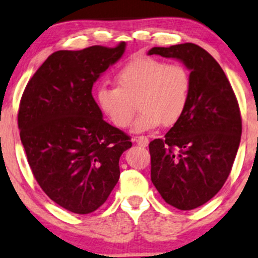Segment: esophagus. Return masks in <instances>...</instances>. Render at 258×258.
I'll use <instances>...</instances> for the list:
<instances>
[{"label":"esophagus","instance_id":"34e87169","mask_svg":"<svg viewBox=\"0 0 258 258\" xmlns=\"http://www.w3.org/2000/svg\"><path fill=\"white\" fill-rule=\"evenodd\" d=\"M135 142L138 144L140 147H147L149 140L146 138V136H139V138H135Z\"/></svg>","mask_w":258,"mask_h":258}]
</instances>
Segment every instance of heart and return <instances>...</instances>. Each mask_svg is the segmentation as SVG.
<instances>
[{"label": "heart", "instance_id": "b5f03b06", "mask_svg": "<svg viewBox=\"0 0 258 258\" xmlns=\"http://www.w3.org/2000/svg\"><path fill=\"white\" fill-rule=\"evenodd\" d=\"M117 86L101 84L95 92V103L105 118L124 129L140 110L132 125L133 133L157 129L161 123L173 125L185 111L190 93L189 72L182 64L141 57L126 63L116 74Z\"/></svg>", "mask_w": 258, "mask_h": 258}]
</instances>
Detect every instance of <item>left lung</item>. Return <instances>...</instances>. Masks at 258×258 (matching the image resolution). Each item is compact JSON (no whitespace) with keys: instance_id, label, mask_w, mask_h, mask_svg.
Instances as JSON below:
<instances>
[{"instance_id":"obj_1","label":"left lung","mask_w":258,"mask_h":258,"mask_svg":"<svg viewBox=\"0 0 258 258\" xmlns=\"http://www.w3.org/2000/svg\"><path fill=\"white\" fill-rule=\"evenodd\" d=\"M148 55L176 58L190 71L185 111L164 139L149 144L151 179L165 202L190 211L226 182L241 136L236 95L219 63L192 43L152 47Z\"/></svg>"}]
</instances>
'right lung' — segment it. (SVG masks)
Here are the masks:
<instances>
[{
	"instance_id": "1",
	"label": "right lung",
	"mask_w": 258,
	"mask_h": 258,
	"mask_svg": "<svg viewBox=\"0 0 258 258\" xmlns=\"http://www.w3.org/2000/svg\"><path fill=\"white\" fill-rule=\"evenodd\" d=\"M125 45L53 52L22 94L18 125L32 173L53 202L76 214L106 201L119 179L120 155L132 147L128 135L103 119L92 95Z\"/></svg>"
}]
</instances>
